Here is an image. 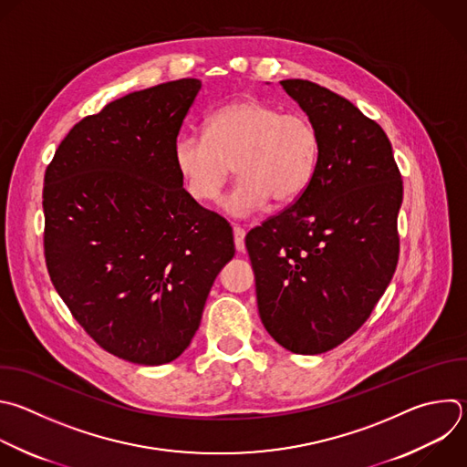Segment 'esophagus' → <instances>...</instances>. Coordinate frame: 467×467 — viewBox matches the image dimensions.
I'll use <instances>...</instances> for the list:
<instances>
[{"label": "esophagus", "mask_w": 467, "mask_h": 467, "mask_svg": "<svg viewBox=\"0 0 467 467\" xmlns=\"http://www.w3.org/2000/svg\"><path fill=\"white\" fill-rule=\"evenodd\" d=\"M233 236H234L236 251H238V253H244V251H245V244H244L245 229H244V227H240V225H234V227H233Z\"/></svg>", "instance_id": "1"}]
</instances>
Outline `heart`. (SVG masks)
<instances>
[{"instance_id":"obj_1","label":"heart","mask_w":467,"mask_h":467,"mask_svg":"<svg viewBox=\"0 0 467 467\" xmlns=\"http://www.w3.org/2000/svg\"><path fill=\"white\" fill-rule=\"evenodd\" d=\"M319 151V131L307 115L244 97L214 109L205 135H180L174 163L198 202L216 200L234 165L240 180L223 205L247 216L269 200L284 205L300 198L316 178Z\"/></svg>"}]
</instances>
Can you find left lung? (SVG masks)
Instances as JSON below:
<instances>
[{"label":"left lung","mask_w":467,"mask_h":467,"mask_svg":"<svg viewBox=\"0 0 467 467\" xmlns=\"http://www.w3.org/2000/svg\"><path fill=\"white\" fill-rule=\"evenodd\" d=\"M312 119L316 178L245 236L260 319L293 354H325L370 317L398 265L403 182L383 128L309 80L280 82Z\"/></svg>","instance_id":"1"}]
</instances>
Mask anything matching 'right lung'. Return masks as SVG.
Returning a JSON list of instances; mask_svg holds the SVG:
<instances>
[{"mask_svg":"<svg viewBox=\"0 0 467 467\" xmlns=\"http://www.w3.org/2000/svg\"><path fill=\"white\" fill-rule=\"evenodd\" d=\"M198 78L133 91L77 122L44 178V254L75 321L137 365L180 358L220 269L225 218L202 207L174 163Z\"/></svg>","mask_w":467,"mask_h":467,"instance_id":"right-lung-1","label":"right lung"}]
</instances>
